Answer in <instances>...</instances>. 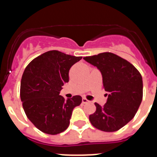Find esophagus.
I'll use <instances>...</instances> for the list:
<instances>
[{"mask_svg":"<svg viewBox=\"0 0 157 157\" xmlns=\"http://www.w3.org/2000/svg\"><path fill=\"white\" fill-rule=\"evenodd\" d=\"M82 102L83 104H86V103H88V102H90V101H89L86 98H83L82 100Z\"/></svg>","mask_w":157,"mask_h":157,"instance_id":"1","label":"esophagus"}]
</instances>
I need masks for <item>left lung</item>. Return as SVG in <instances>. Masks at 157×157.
<instances>
[{"label": "left lung", "mask_w": 157, "mask_h": 157, "mask_svg": "<svg viewBox=\"0 0 157 157\" xmlns=\"http://www.w3.org/2000/svg\"><path fill=\"white\" fill-rule=\"evenodd\" d=\"M83 59L101 71L103 88L109 93L103 106L94 103L96 112L89 119L95 128L117 131L135 116L143 97L142 77L135 67L116 54L105 52Z\"/></svg>", "instance_id": "obj_1"}]
</instances>
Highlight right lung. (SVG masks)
I'll use <instances>...</instances> for the list:
<instances>
[{
	"label": "right lung",
	"mask_w": 157,
	"mask_h": 157,
	"mask_svg": "<svg viewBox=\"0 0 157 157\" xmlns=\"http://www.w3.org/2000/svg\"><path fill=\"white\" fill-rule=\"evenodd\" d=\"M82 56L51 50L34 58L25 68L20 85L23 108L30 121L41 132L55 135L68 127L72 111L81 96L65 100L59 95L69 81V70Z\"/></svg>",
	"instance_id": "obj_1"
}]
</instances>
